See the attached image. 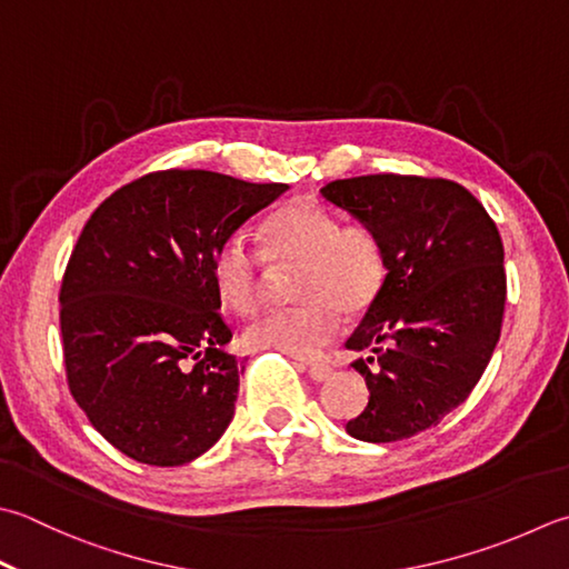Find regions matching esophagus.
<instances>
[{
  "label": "esophagus",
  "mask_w": 569,
  "mask_h": 569,
  "mask_svg": "<svg viewBox=\"0 0 569 569\" xmlns=\"http://www.w3.org/2000/svg\"><path fill=\"white\" fill-rule=\"evenodd\" d=\"M306 367H308V375L313 377L316 382L330 380V375H332V367H330V365H326V362H310V365H306Z\"/></svg>",
  "instance_id": "esophagus-1"
}]
</instances>
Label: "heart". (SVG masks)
<instances>
[{
	"label": "heart",
	"mask_w": 569,
	"mask_h": 569,
	"mask_svg": "<svg viewBox=\"0 0 569 569\" xmlns=\"http://www.w3.org/2000/svg\"><path fill=\"white\" fill-rule=\"evenodd\" d=\"M296 266L291 296L296 306L266 313L243 328L251 350H276L310 358L340 328L345 318H360L380 298L387 278L382 233L370 221H345L316 202H291L263 221L261 256L241 239L219 243L211 259V283L221 306L237 316H253L263 306V263Z\"/></svg>",
	"instance_id": "heart-1"
}]
</instances>
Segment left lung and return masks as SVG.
Here are the masks:
<instances>
[{
	"instance_id": "left-lung-1",
	"label": "left lung",
	"mask_w": 569,
	"mask_h": 569,
	"mask_svg": "<svg viewBox=\"0 0 569 569\" xmlns=\"http://www.w3.org/2000/svg\"><path fill=\"white\" fill-rule=\"evenodd\" d=\"M320 194L382 233L387 278L348 340L367 389L350 437L389 443L415 437L466 402L491 362L506 310L503 241L483 204L459 182L362 174Z\"/></svg>"
}]
</instances>
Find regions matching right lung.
I'll return each instance as SVG.
<instances>
[{
    "label": "right lung",
    "instance_id": "right-lung-1",
    "mask_svg": "<svg viewBox=\"0 0 569 569\" xmlns=\"http://www.w3.org/2000/svg\"><path fill=\"white\" fill-rule=\"evenodd\" d=\"M286 189L162 170L116 189L86 221L59 293L66 380L130 459L182 466L227 431L243 362L224 352L211 259Z\"/></svg>",
    "mask_w": 569,
    "mask_h": 569
}]
</instances>
